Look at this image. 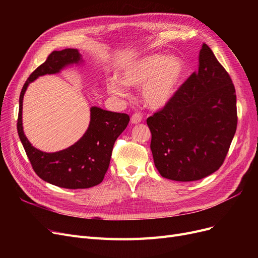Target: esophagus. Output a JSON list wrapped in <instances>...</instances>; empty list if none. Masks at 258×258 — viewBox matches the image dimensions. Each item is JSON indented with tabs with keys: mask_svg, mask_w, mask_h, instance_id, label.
<instances>
[{
	"mask_svg": "<svg viewBox=\"0 0 258 258\" xmlns=\"http://www.w3.org/2000/svg\"><path fill=\"white\" fill-rule=\"evenodd\" d=\"M141 121H142V115H141V114H139V113L134 114V115L131 117V122H132L133 124L140 123Z\"/></svg>",
	"mask_w": 258,
	"mask_h": 258,
	"instance_id": "esophagus-1",
	"label": "esophagus"
}]
</instances>
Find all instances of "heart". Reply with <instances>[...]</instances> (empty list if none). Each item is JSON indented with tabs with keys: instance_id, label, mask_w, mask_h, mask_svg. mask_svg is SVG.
I'll return each mask as SVG.
<instances>
[{
	"instance_id": "1",
	"label": "heart",
	"mask_w": 258,
	"mask_h": 258,
	"mask_svg": "<svg viewBox=\"0 0 258 258\" xmlns=\"http://www.w3.org/2000/svg\"><path fill=\"white\" fill-rule=\"evenodd\" d=\"M185 76V63L178 56L153 54L126 66L120 80L110 81V91L117 96H126L125 86L141 88L146 106L159 110L166 106L178 93Z\"/></svg>"
}]
</instances>
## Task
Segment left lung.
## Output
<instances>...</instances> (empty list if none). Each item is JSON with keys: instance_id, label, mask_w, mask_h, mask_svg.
<instances>
[{"instance_id": "left-lung-1", "label": "left lung", "mask_w": 258, "mask_h": 258, "mask_svg": "<svg viewBox=\"0 0 258 258\" xmlns=\"http://www.w3.org/2000/svg\"><path fill=\"white\" fill-rule=\"evenodd\" d=\"M146 122L155 166L163 178L198 181L222 166L236 132V95L231 78L206 44L200 51L198 72Z\"/></svg>"}]
</instances>
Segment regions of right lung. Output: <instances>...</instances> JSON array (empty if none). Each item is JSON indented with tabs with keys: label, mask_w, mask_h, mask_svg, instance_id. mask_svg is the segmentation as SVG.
Returning <instances> with one entry per match:
<instances>
[{
	"label": "right lung",
	"mask_w": 258,
	"mask_h": 258,
	"mask_svg": "<svg viewBox=\"0 0 258 258\" xmlns=\"http://www.w3.org/2000/svg\"><path fill=\"white\" fill-rule=\"evenodd\" d=\"M83 62L77 49L53 51L26 80L20 95L18 133L33 170L38 177L61 188L84 189L102 182L110 165L113 146L128 124L127 114L91 107L87 132L76 143L56 153H45L29 142L23 131V98L27 87L37 77L59 73L66 67Z\"/></svg>",
	"instance_id": "1"
}]
</instances>
